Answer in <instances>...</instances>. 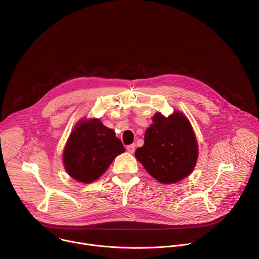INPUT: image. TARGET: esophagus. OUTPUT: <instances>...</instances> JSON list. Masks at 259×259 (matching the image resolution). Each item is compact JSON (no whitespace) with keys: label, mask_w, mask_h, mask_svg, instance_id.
<instances>
[{"label":"esophagus","mask_w":259,"mask_h":259,"mask_svg":"<svg viewBox=\"0 0 259 259\" xmlns=\"http://www.w3.org/2000/svg\"><path fill=\"white\" fill-rule=\"evenodd\" d=\"M135 144L134 143H132V144H130V145H127V147H126V150L128 151V153H130V154H133L134 153V151H135Z\"/></svg>","instance_id":"34e87169"}]
</instances>
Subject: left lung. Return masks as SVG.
I'll return each mask as SVG.
<instances>
[{
    "instance_id": "left-lung-1",
    "label": "left lung",
    "mask_w": 259,
    "mask_h": 259,
    "mask_svg": "<svg viewBox=\"0 0 259 259\" xmlns=\"http://www.w3.org/2000/svg\"><path fill=\"white\" fill-rule=\"evenodd\" d=\"M194 129L179 110L169 117L157 113L145 130L144 144L135 152L136 159L155 179L171 184L188 177L198 160Z\"/></svg>"
}]
</instances>
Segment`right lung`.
I'll return each instance as SVG.
<instances>
[{"mask_svg": "<svg viewBox=\"0 0 259 259\" xmlns=\"http://www.w3.org/2000/svg\"><path fill=\"white\" fill-rule=\"evenodd\" d=\"M125 152L113 129L98 119H83L72 129L63 150V166L75 180L91 183Z\"/></svg>", "mask_w": 259, "mask_h": 259, "instance_id": "1", "label": "right lung"}]
</instances>
